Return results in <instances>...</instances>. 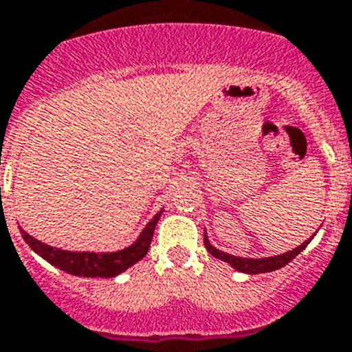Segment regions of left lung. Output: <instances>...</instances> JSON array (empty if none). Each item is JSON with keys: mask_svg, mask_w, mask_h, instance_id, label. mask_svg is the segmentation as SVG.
<instances>
[{"mask_svg": "<svg viewBox=\"0 0 352 352\" xmlns=\"http://www.w3.org/2000/svg\"><path fill=\"white\" fill-rule=\"evenodd\" d=\"M313 237H309V239L304 241L300 246L289 250V252H286V254L275 255V257H264V259H248V257H235V255L225 254V252L214 248V246L210 245V241L207 239V235H205V246H207V250L210 252V255H214L216 259H221L225 261V263H228L232 268L237 270V272L255 275V274H266V272H275V270L286 266L287 263H292V261L300 254L302 250L309 245V241Z\"/></svg>", "mask_w": 352, "mask_h": 352, "instance_id": "left-lung-1", "label": "left lung"}]
</instances>
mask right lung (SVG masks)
I'll return each mask as SVG.
<instances>
[{"instance_id":"obj_1","label":"right lung","mask_w":352,"mask_h":352,"mask_svg":"<svg viewBox=\"0 0 352 352\" xmlns=\"http://www.w3.org/2000/svg\"><path fill=\"white\" fill-rule=\"evenodd\" d=\"M160 210L149 223L145 226L142 234L138 235V239L133 243L131 246L124 250H118V252H111V254H95V252H69V250H60L54 248L50 245H45L37 241L36 237L26 234L21 228V235L25 243L30 246L37 255H41L43 259L48 261L52 266L63 270L66 274L78 275V277H117L122 272H126L127 268H131L133 264L138 263L145 257L147 250L151 246V241H153V234H155L156 223H158L160 216H162Z\"/></svg>"}]
</instances>
